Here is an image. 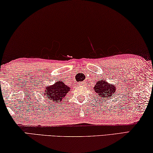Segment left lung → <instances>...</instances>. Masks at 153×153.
<instances>
[{"label":"left lung","mask_w":153,"mask_h":153,"mask_svg":"<svg viewBox=\"0 0 153 153\" xmlns=\"http://www.w3.org/2000/svg\"><path fill=\"white\" fill-rule=\"evenodd\" d=\"M94 92L98 94V97L101 98V100L103 99H111L112 97H114L116 91V86L115 84L108 83L105 79L99 80L94 87Z\"/></svg>","instance_id":"1"}]
</instances>
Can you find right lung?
<instances>
[{
	"instance_id": "right-lung-1",
	"label": "right lung",
	"mask_w": 153,
	"mask_h": 153,
	"mask_svg": "<svg viewBox=\"0 0 153 153\" xmlns=\"http://www.w3.org/2000/svg\"><path fill=\"white\" fill-rule=\"evenodd\" d=\"M44 89V95L54 103H58L64 101L68 92L71 91V88L67 86L61 79L55 82L52 85L46 86Z\"/></svg>"
}]
</instances>
